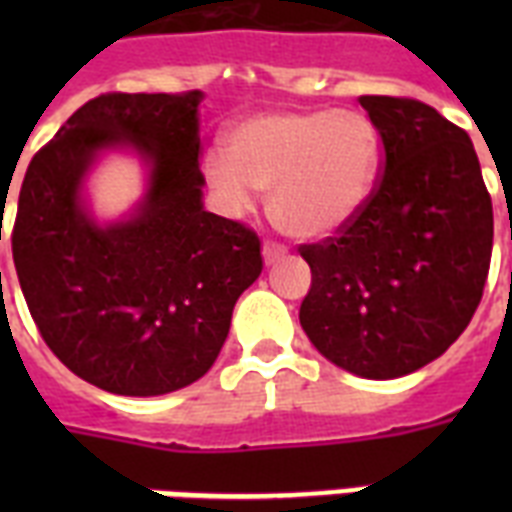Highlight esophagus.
Returning <instances> with one entry per match:
<instances>
[{"mask_svg": "<svg viewBox=\"0 0 512 512\" xmlns=\"http://www.w3.org/2000/svg\"><path fill=\"white\" fill-rule=\"evenodd\" d=\"M287 252H289V249L284 247V244H279V241H265V244H263L265 265L279 263V260H284V257H287Z\"/></svg>", "mask_w": 512, "mask_h": 512, "instance_id": "34e87169", "label": "esophagus"}]
</instances>
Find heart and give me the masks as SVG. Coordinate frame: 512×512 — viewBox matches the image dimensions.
Masks as SVG:
<instances>
[{
    "instance_id": "obj_1",
    "label": "heart",
    "mask_w": 512,
    "mask_h": 512,
    "mask_svg": "<svg viewBox=\"0 0 512 512\" xmlns=\"http://www.w3.org/2000/svg\"><path fill=\"white\" fill-rule=\"evenodd\" d=\"M382 164L380 132L353 108L265 111L228 132V154L209 151L204 175L231 209L271 191L273 223L295 239H327L372 199Z\"/></svg>"
}]
</instances>
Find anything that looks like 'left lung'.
<instances>
[{
    "instance_id": "1",
    "label": "left lung",
    "mask_w": 512,
    "mask_h": 512,
    "mask_svg": "<svg viewBox=\"0 0 512 512\" xmlns=\"http://www.w3.org/2000/svg\"><path fill=\"white\" fill-rule=\"evenodd\" d=\"M382 140V175L337 236L303 244L311 289L300 324L321 356L366 380L438 358L473 319L492 260L494 215L468 132L412 98L361 95Z\"/></svg>"
}]
</instances>
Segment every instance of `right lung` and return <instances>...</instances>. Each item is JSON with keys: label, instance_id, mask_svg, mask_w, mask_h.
Wrapping results in <instances>:
<instances>
[{"label": "right lung", "instance_id": "add662e5", "mask_svg": "<svg viewBox=\"0 0 512 512\" xmlns=\"http://www.w3.org/2000/svg\"><path fill=\"white\" fill-rule=\"evenodd\" d=\"M201 100L199 90L92 98L20 185L12 260L31 319L76 377L108 393L162 396L204 377L263 271L257 233L201 201ZM116 147L147 162L149 183L132 216L103 226L83 180Z\"/></svg>", "mask_w": 512, "mask_h": 512}]
</instances>
